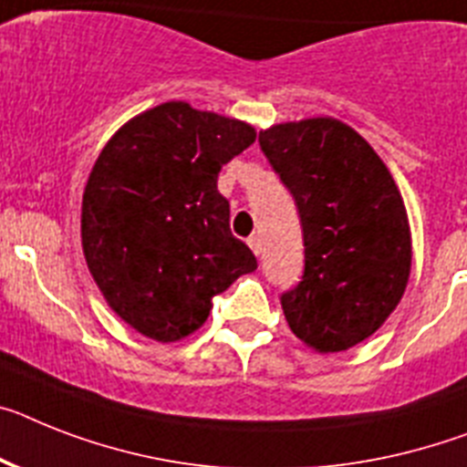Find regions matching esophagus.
Returning a JSON list of instances; mask_svg holds the SVG:
<instances>
[{
  "label": "esophagus",
  "mask_w": 467,
  "mask_h": 467,
  "mask_svg": "<svg viewBox=\"0 0 467 467\" xmlns=\"http://www.w3.org/2000/svg\"><path fill=\"white\" fill-rule=\"evenodd\" d=\"M246 242H249V246H252V252L258 256V254H261V237H258V234H254V237H249V240H246Z\"/></svg>",
  "instance_id": "34e87169"
}]
</instances>
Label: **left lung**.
<instances>
[{
	"label": "left lung",
	"instance_id": "obj_1",
	"mask_svg": "<svg viewBox=\"0 0 467 467\" xmlns=\"http://www.w3.org/2000/svg\"><path fill=\"white\" fill-rule=\"evenodd\" d=\"M258 144L292 192L304 230V275L282 294L289 327L320 354L382 327L410 275L401 192L375 149L337 119L280 123Z\"/></svg>",
	"mask_w": 467,
	"mask_h": 467
}]
</instances>
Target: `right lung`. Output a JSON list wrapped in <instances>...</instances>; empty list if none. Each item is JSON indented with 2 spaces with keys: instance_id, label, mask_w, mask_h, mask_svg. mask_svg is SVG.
<instances>
[{
  "instance_id": "add662e5",
  "label": "right lung",
  "mask_w": 467,
  "mask_h": 467,
  "mask_svg": "<svg viewBox=\"0 0 467 467\" xmlns=\"http://www.w3.org/2000/svg\"><path fill=\"white\" fill-rule=\"evenodd\" d=\"M254 140L244 120L166 101L128 120L94 161L82 252L109 306L140 335L163 344L192 335L215 294L256 270L218 192L221 168Z\"/></svg>"
}]
</instances>
